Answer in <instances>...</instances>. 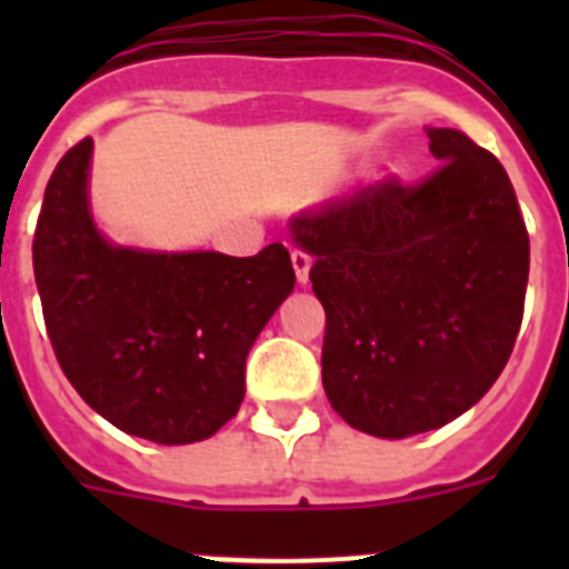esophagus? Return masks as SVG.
Masks as SVG:
<instances>
[{
    "mask_svg": "<svg viewBox=\"0 0 569 569\" xmlns=\"http://www.w3.org/2000/svg\"><path fill=\"white\" fill-rule=\"evenodd\" d=\"M290 259H293L296 279L305 284V281H308V273H310V253H305V250H293V253H290Z\"/></svg>",
    "mask_w": 569,
    "mask_h": 569,
    "instance_id": "34e87169",
    "label": "esophagus"
}]
</instances>
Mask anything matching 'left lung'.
Returning <instances> with one entry per match:
<instances>
[{
	"instance_id": "left-lung-1",
	"label": "left lung",
	"mask_w": 569,
	"mask_h": 569,
	"mask_svg": "<svg viewBox=\"0 0 569 569\" xmlns=\"http://www.w3.org/2000/svg\"><path fill=\"white\" fill-rule=\"evenodd\" d=\"M439 168L296 216L328 325L321 385L361 433L405 439L470 410L512 353L530 236L510 176L453 128H430Z\"/></svg>"
}]
</instances>
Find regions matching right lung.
<instances>
[{
	"label": "right lung",
	"mask_w": 569,
	"mask_h": 569,
	"mask_svg": "<svg viewBox=\"0 0 569 569\" xmlns=\"http://www.w3.org/2000/svg\"><path fill=\"white\" fill-rule=\"evenodd\" d=\"M82 139L59 159L33 233L44 328L77 393L159 445L202 441L239 413L244 359L296 284L273 241L256 256L113 248L88 213Z\"/></svg>",
	"instance_id": "add662e5"
}]
</instances>
